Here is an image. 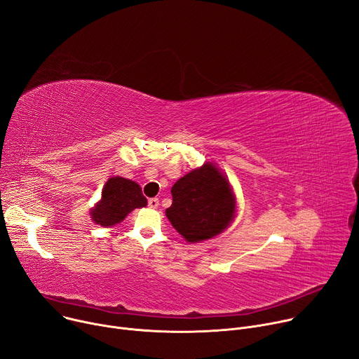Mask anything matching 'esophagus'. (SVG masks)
I'll list each match as a JSON object with an SVG mask.
<instances>
[{
	"mask_svg": "<svg viewBox=\"0 0 359 359\" xmlns=\"http://www.w3.org/2000/svg\"><path fill=\"white\" fill-rule=\"evenodd\" d=\"M157 206H158V199H157V198H151V199H149V208L156 209Z\"/></svg>",
	"mask_w": 359,
	"mask_h": 359,
	"instance_id": "1",
	"label": "esophagus"
}]
</instances>
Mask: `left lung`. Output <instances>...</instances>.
I'll list each match as a JSON object with an SVG mask.
<instances>
[{"instance_id":"8db88e82","label":"left lung","mask_w":359,"mask_h":359,"mask_svg":"<svg viewBox=\"0 0 359 359\" xmlns=\"http://www.w3.org/2000/svg\"><path fill=\"white\" fill-rule=\"evenodd\" d=\"M172 196L173 203L166 209V216L190 243L216 236L235 217V194L212 163L179 179L172 187Z\"/></svg>"}]
</instances>
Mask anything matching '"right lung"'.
Returning <instances> with one entry per match:
<instances>
[{
    "label": "right lung",
    "mask_w": 359,
    "mask_h": 359,
    "mask_svg": "<svg viewBox=\"0 0 359 359\" xmlns=\"http://www.w3.org/2000/svg\"><path fill=\"white\" fill-rule=\"evenodd\" d=\"M147 199L143 196L142 187L124 177H110L103 187L102 199L91 209V219L100 226H113L137 208H144Z\"/></svg>",
    "instance_id": "right-lung-1"
}]
</instances>
